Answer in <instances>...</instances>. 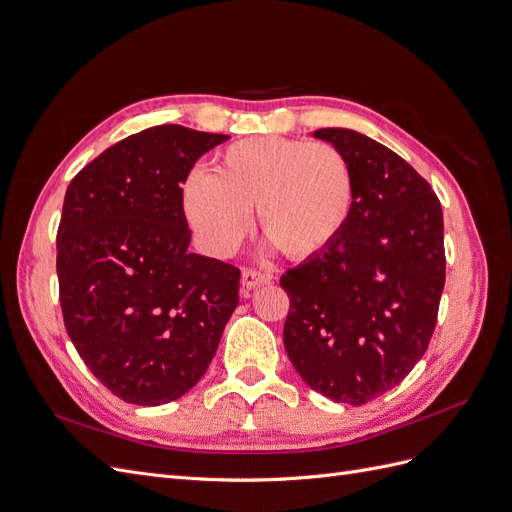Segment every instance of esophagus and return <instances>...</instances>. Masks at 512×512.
Instances as JSON below:
<instances>
[{
    "mask_svg": "<svg viewBox=\"0 0 512 512\" xmlns=\"http://www.w3.org/2000/svg\"><path fill=\"white\" fill-rule=\"evenodd\" d=\"M273 282V275L265 271H256V269H243L241 273V286L245 292H252L260 286H267Z\"/></svg>",
    "mask_w": 512,
    "mask_h": 512,
    "instance_id": "34e87169",
    "label": "esophagus"
}]
</instances>
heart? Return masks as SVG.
Masks as SVG:
<instances>
[{
	"instance_id": "b5f03b06",
	"label": "heart",
	"mask_w": 512,
	"mask_h": 512,
	"mask_svg": "<svg viewBox=\"0 0 512 512\" xmlns=\"http://www.w3.org/2000/svg\"><path fill=\"white\" fill-rule=\"evenodd\" d=\"M354 205V173L342 149L284 136H254L228 145L213 173L192 170L181 209L213 256H228L245 237L250 211L277 252L309 258L342 235Z\"/></svg>"
}]
</instances>
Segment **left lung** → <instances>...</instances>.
I'll list each match as a JSON object with an SVG mask.
<instances>
[{
  "label": "left lung",
  "mask_w": 512,
  "mask_h": 512,
  "mask_svg": "<svg viewBox=\"0 0 512 512\" xmlns=\"http://www.w3.org/2000/svg\"><path fill=\"white\" fill-rule=\"evenodd\" d=\"M344 151L354 173L346 228L327 250L286 271L284 348L307 386L361 406L404 380L436 329L446 280L438 196L374 138L314 132Z\"/></svg>",
  "instance_id": "left-lung-1"
}]
</instances>
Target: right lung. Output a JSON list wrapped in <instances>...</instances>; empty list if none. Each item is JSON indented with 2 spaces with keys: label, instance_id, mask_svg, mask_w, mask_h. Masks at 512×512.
<instances>
[{
  "label": "right lung",
  "instance_id": "add662e5",
  "mask_svg": "<svg viewBox=\"0 0 512 512\" xmlns=\"http://www.w3.org/2000/svg\"><path fill=\"white\" fill-rule=\"evenodd\" d=\"M226 134L156 126L76 175L57 230L59 303L76 352L108 391L160 406L203 378L239 303L241 271L190 254L181 185Z\"/></svg>",
  "mask_w": 512,
  "mask_h": 512
}]
</instances>
